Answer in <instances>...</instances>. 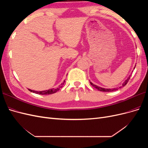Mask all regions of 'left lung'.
Returning <instances> with one entry per match:
<instances>
[{
    "mask_svg": "<svg viewBox=\"0 0 148 148\" xmlns=\"http://www.w3.org/2000/svg\"><path fill=\"white\" fill-rule=\"evenodd\" d=\"M135 69V68H134V69ZM131 76V75H130ZM130 77L125 80V81L123 83V84H122V86H120V87H119V88H113V89H106V88H101V87H99V86H97V85H95V84H94L93 83H92L91 82H90V83H91V84L92 85V86H93V87H95V88H96L97 89H98V90L99 91H104V92H112V91H116V90H118V89H119V88H122V86H125V85H126L127 84V83L128 82V81H129V79H130Z\"/></svg>",
    "mask_w": 148,
    "mask_h": 148,
    "instance_id": "obj_1",
    "label": "left lung"
}]
</instances>
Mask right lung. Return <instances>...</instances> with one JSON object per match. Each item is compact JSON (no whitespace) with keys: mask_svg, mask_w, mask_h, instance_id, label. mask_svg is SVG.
I'll list each match as a JSON object with an SVG mask.
<instances>
[{"mask_svg":"<svg viewBox=\"0 0 148 148\" xmlns=\"http://www.w3.org/2000/svg\"><path fill=\"white\" fill-rule=\"evenodd\" d=\"M65 83V80L64 82L62 83L60 86H59L58 88H52V89H48V90H45V91H34V90H31L30 89H28V90L31 92H33L34 93L36 94H38V95H51V94H53L56 92H57L59 90L60 88L62 87V85L64 84Z\"/></svg>","mask_w":148,"mask_h":148,"instance_id":"add662e5","label":"right lung"}]
</instances>
